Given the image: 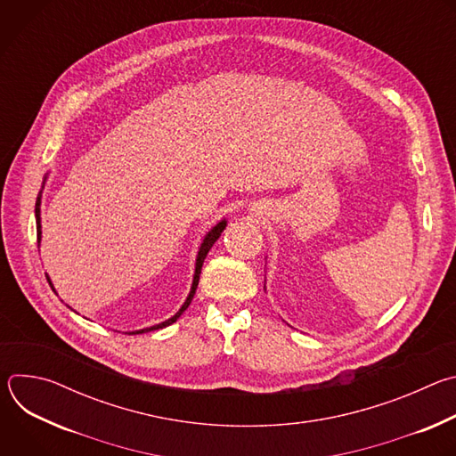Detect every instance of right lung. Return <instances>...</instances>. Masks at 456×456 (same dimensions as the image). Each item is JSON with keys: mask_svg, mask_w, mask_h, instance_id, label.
<instances>
[{"mask_svg": "<svg viewBox=\"0 0 456 456\" xmlns=\"http://www.w3.org/2000/svg\"><path fill=\"white\" fill-rule=\"evenodd\" d=\"M46 178H48V173L45 175V178H43V185H41V191H39V194H37V200H36V227H37V243H41V197H43V189H45V182H46ZM227 227V220L224 218V220H220L215 227H211L208 232H206V236H204V240H202V243H200V247H199V254H197V262H194V274H192V283H191V290H189V294H187V297H185V301H183V305L178 308V312L175 314V315H171L169 319H166V321H162V322H159V324H153V327H148V329H142V330H135V332H129V334H144V332H151V330H159V329H166V327H169V324H173L182 314H183V310L191 305V301H192V296H194V292H197V287H199V280H200V273H202V265H204V259H206V256H208V252L211 250V247L215 245V241L222 236V232H224V229ZM46 280H48V283H50V287H52V290L55 292V289H53V283H52V280H50V276L46 274Z\"/></svg>", "mask_w": 456, "mask_h": 456, "instance_id": "obj_1", "label": "right lung"}]
</instances>
